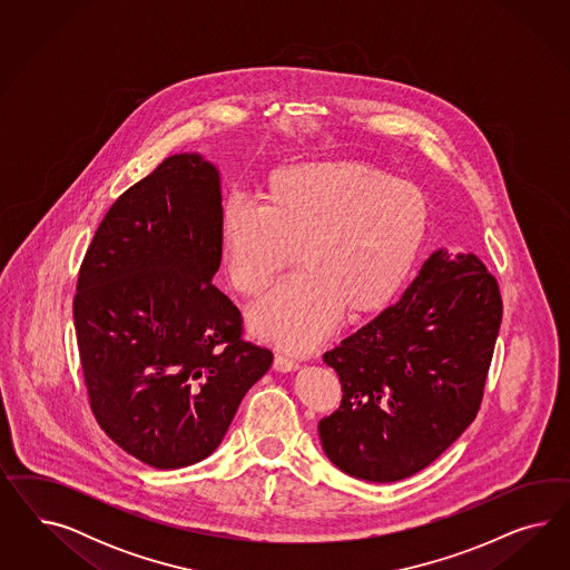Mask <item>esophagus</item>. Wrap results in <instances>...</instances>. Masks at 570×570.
<instances>
[{
    "instance_id": "34e87169",
    "label": "esophagus",
    "mask_w": 570,
    "mask_h": 570,
    "mask_svg": "<svg viewBox=\"0 0 570 570\" xmlns=\"http://www.w3.org/2000/svg\"><path fill=\"white\" fill-rule=\"evenodd\" d=\"M274 370L276 372H294V370H298V363L291 360V357H286V355H276Z\"/></svg>"
}]
</instances>
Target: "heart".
Returning a JSON list of instances; mask_svg holds the SVG:
<instances>
[{"label":"heart","instance_id":"1","mask_svg":"<svg viewBox=\"0 0 570 570\" xmlns=\"http://www.w3.org/2000/svg\"><path fill=\"white\" fill-rule=\"evenodd\" d=\"M429 196L412 179L362 160H313L269 175L263 205L229 196L219 248L229 282L261 294L298 250L303 269L248 313L253 332L286 351L320 345L343 311H379L414 269Z\"/></svg>","mask_w":570,"mask_h":570}]
</instances>
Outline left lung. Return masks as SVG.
<instances>
[{"label":"left lung","mask_w":570,"mask_h":570,"mask_svg":"<svg viewBox=\"0 0 570 570\" xmlns=\"http://www.w3.org/2000/svg\"><path fill=\"white\" fill-rule=\"evenodd\" d=\"M501 309L483 261L434 250L395 305L324 353L343 384L317 424L330 462L370 483L432 464L476 417Z\"/></svg>","instance_id":"obj_1"}]
</instances>
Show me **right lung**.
<instances>
[{
    "mask_svg": "<svg viewBox=\"0 0 570 570\" xmlns=\"http://www.w3.org/2000/svg\"><path fill=\"white\" fill-rule=\"evenodd\" d=\"M222 208L217 167L171 155L108 208L79 269L72 315L91 412L158 470L219 448L274 362L242 341L240 311L213 286Z\"/></svg>",
    "mask_w": 570,
    "mask_h": 570,
    "instance_id": "right-lung-1",
    "label": "right lung"
}]
</instances>
